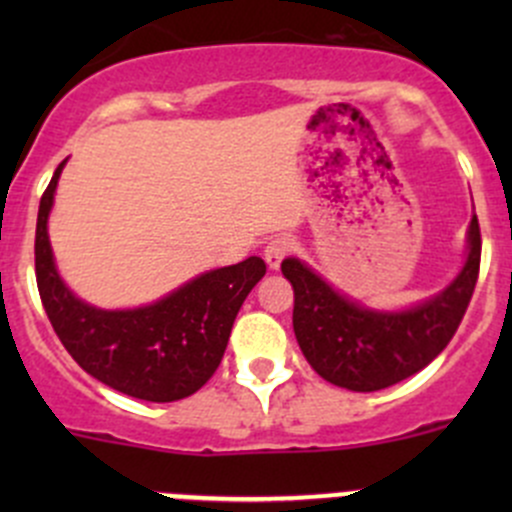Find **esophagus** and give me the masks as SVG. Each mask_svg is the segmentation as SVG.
I'll list each match as a JSON object with an SVG mask.
<instances>
[{"label":"esophagus","mask_w":512,"mask_h":512,"mask_svg":"<svg viewBox=\"0 0 512 512\" xmlns=\"http://www.w3.org/2000/svg\"><path fill=\"white\" fill-rule=\"evenodd\" d=\"M289 250H292V242L287 240V237H275V240H270L265 245V262L270 270H280L282 260L289 255Z\"/></svg>","instance_id":"1"}]
</instances>
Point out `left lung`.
Segmentation results:
<instances>
[{
    "label": "left lung",
    "mask_w": 512,
    "mask_h": 512,
    "mask_svg": "<svg viewBox=\"0 0 512 512\" xmlns=\"http://www.w3.org/2000/svg\"><path fill=\"white\" fill-rule=\"evenodd\" d=\"M480 267V230L473 213L466 257L441 292L404 309H376L329 285L299 257L282 260L294 287L292 327L304 359L324 381L349 391H379L431 364L456 334Z\"/></svg>",
    "instance_id": "obj_1"
}]
</instances>
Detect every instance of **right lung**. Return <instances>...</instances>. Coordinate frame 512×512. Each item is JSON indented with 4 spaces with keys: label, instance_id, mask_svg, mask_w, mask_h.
I'll return each instance as SVG.
<instances>
[{
    "label": "right lung",
    "instance_id": "1",
    "mask_svg": "<svg viewBox=\"0 0 512 512\" xmlns=\"http://www.w3.org/2000/svg\"><path fill=\"white\" fill-rule=\"evenodd\" d=\"M66 160L41 195L34 245L36 285L56 337L86 374L133 399L168 404L195 394L220 366L242 302L265 277V262L247 257L203 272L141 307L89 304L59 275L49 240V215Z\"/></svg>",
    "mask_w": 512,
    "mask_h": 512
}]
</instances>
